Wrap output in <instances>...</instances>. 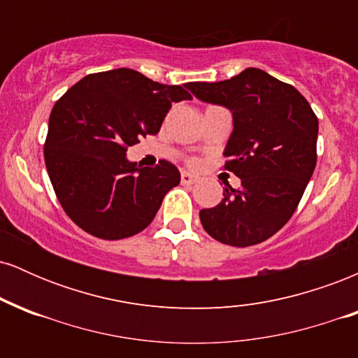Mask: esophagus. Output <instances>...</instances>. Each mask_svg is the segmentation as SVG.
<instances>
[{"mask_svg": "<svg viewBox=\"0 0 358 358\" xmlns=\"http://www.w3.org/2000/svg\"><path fill=\"white\" fill-rule=\"evenodd\" d=\"M196 182V176H193L192 173H188V171H182V183L183 185H192Z\"/></svg>", "mask_w": 358, "mask_h": 358, "instance_id": "obj_1", "label": "esophagus"}]
</instances>
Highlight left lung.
Here are the masks:
<instances>
[{"label": "left lung", "instance_id": "1", "mask_svg": "<svg viewBox=\"0 0 358 358\" xmlns=\"http://www.w3.org/2000/svg\"><path fill=\"white\" fill-rule=\"evenodd\" d=\"M196 99L232 113L234 131L224 150L227 183L217 207L200 210L208 236L248 248L274 236L296 210L316 165L318 119L293 85L261 69H245L220 82H188Z\"/></svg>", "mask_w": 358, "mask_h": 358}]
</instances>
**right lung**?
<instances>
[{
  "label": "right lung",
  "instance_id": "obj_1",
  "mask_svg": "<svg viewBox=\"0 0 358 358\" xmlns=\"http://www.w3.org/2000/svg\"><path fill=\"white\" fill-rule=\"evenodd\" d=\"M192 99L182 85L155 82L133 69L89 73L53 106L45 165L57 199L90 236L117 241L151 224L180 171L162 159L141 168L127 148L156 134L171 102Z\"/></svg>",
  "mask_w": 358,
  "mask_h": 358
}]
</instances>
